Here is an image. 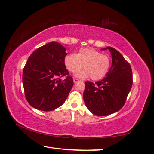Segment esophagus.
Here are the masks:
<instances>
[{"mask_svg":"<svg viewBox=\"0 0 154 154\" xmlns=\"http://www.w3.org/2000/svg\"><path fill=\"white\" fill-rule=\"evenodd\" d=\"M78 81H79V79H76V78H74V79H73V82L74 83H77V82H78Z\"/></svg>","mask_w":154,"mask_h":154,"instance_id":"esophagus-1","label":"esophagus"}]
</instances>
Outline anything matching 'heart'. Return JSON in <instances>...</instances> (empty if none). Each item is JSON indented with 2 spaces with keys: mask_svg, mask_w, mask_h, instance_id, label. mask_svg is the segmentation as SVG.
Segmentation results:
<instances>
[{
  "mask_svg": "<svg viewBox=\"0 0 154 154\" xmlns=\"http://www.w3.org/2000/svg\"><path fill=\"white\" fill-rule=\"evenodd\" d=\"M64 63L67 69L75 73L84 67L76 76L85 79L90 77L92 80H99L107 74L110 60L106 55L102 54L93 48H81L77 54H71L65 56ZM84 65L83 66V65Z\"/></svg>",
  "mask_w": 154,
  "mask_h": 154,
  "instance_id": "b5f03b06",
  "label": "heart"
}]
</instances>
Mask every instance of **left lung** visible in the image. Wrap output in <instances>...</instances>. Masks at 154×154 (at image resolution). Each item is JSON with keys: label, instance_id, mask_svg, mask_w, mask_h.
Segmentation results:
<instances>
[{"label": "left lung", "instance_id": "8db88e82", "mask_svg": "<svg viewBox=\"0 0 154 154\" xmlns=\"http://www.w3.org/2000/svg\"><path fill=\"white\" fill-rule=\"evenodd\" d=\"M101 50H109L112 65L103 79L95 83H85L83 99L94 115L106 116L119 111L125 104L133 83L132 71L128 62L114 48Z\"/></svg>", "mask_w": 154, "mask_h": 154}]
</instances>
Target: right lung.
<instances>
[{
    "label": "right lung",
    "mask_w": 154,
    "mask_h": 154,
    "mask_svg": "<svg viewBox=\"0 0 154 154\" xmlns=\"http://www.w3.org/2000/svg\"><path fill=\"white\" fill-rule=\"evenodd\" d=\"M63 45L51 42L32 53L23 69L22 82L28 103L38 110L51 111L63 104L73 85L65 67ZM66 76L64 80L60 77Z\"/></svg>",
    "instance_id": "add662e5"
}]
</instances>
